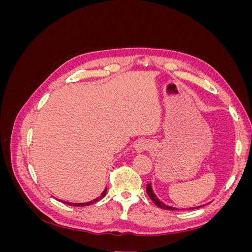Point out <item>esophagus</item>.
Returning <instances> with one entry per match:
<instances>
[{"label": "esophagus", "instance_id": "1", "mask_svg": "<svg viewBox=\"0 0 252 252\" xmlns=\"http://www.w3.org/2000/svg\"><path fill=\"white\" fill-rule=\"evenodd\" d=\"M151 148V144L147 140H141L135 145V150L138 152H142L145 150H149Z\"/></svg>", "mask_w": 252, "mask_h": 252}]
</instances>
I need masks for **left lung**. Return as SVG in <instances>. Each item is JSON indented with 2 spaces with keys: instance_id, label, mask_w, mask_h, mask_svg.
Here are the masks:
<instances>
[{
  "instance_id": "obj_1",
  "label": "left lung",
  "mask_w": 252,
  "mask_h": 252,
  "mask_svg": "<svg viewBox=\"0 0 252 252\" xmlns=\"http://www.w3.org/2000/svg\"><path fill=\"white\" fill-rule=\"evenodd\" d=\"M146 191H147V194H148V196H149L150 199H151V201L154 202V203H155V204L158 206V207L162 208V209H167V210H175V208H173V207H170V206H167V205H165L164 203L159 202V200H158V197L156 196V194L154 193V191H152V188H151L150 183H149V184H147ZM199 207H202V206H199ZM199 207H195V208H199ZM190 209H192V208H190Z\"/></svg>"
}]
</instances>
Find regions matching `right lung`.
<instances>
[{"label":"right lung","instance_id":"add662e5","mask_svg":"<svg viewBox=\"0 0 252 252\" xmlns=\"http://www.w3.org/2000/svg\"><path fill=\"white\" fill-rule=\"evenodd\" d=\"M106 191H107V189H105L104 191H103V193L98 196V197H96L95 200H94V201H90V202H88V203H68V202H63V201H61V202H63V203H65V204H68V205H71V206H88V205H91V204H94V203H95V202H97L98 200H101L102 197H104L105 196V194H106Z\"/></svg>","mask_w":252,"mask_h":252}]
</instances>
